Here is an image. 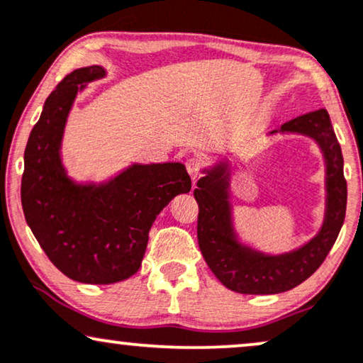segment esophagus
Masks as SVG:
<instances>
[{
	"label": "esophagus",
	"mask_w": 363,
	"mask_h": 363,
	"mask_svg": "<svg viewBox=\"0 0 363 363\" xmlns=\"http://www.w3.org/2000/svg\"><path fill=\"white\" fill-rule=\"evenodd\" d=\"M186 167H187V172H189V176H191L192 181H197V179H199V176H201L199 161H197V159H194V157L187 159Z\"/></svg>",
	"instance_id": "34e87169"
}]
</instances>
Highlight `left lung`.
Masks as SVG:
<instances>
[{
  "instance_id": "8db88e82",
  "label": "left lung",
  "mask_w": 363,
  "mask_h": 363,
  "mask_svg": "<svg viewBox=\"0 0 363 363\" xmlns=\"http://www.w3.org/2000/svg\"><path fill=\"white\" fill-rule=\"evenodd\" d=\"M311 138L320 149L325 166V209L317 234L289 252L269 254L240 238L234 219L230 182L238 159L220 157L202 167L194 197L199 204L197 239L207 265L230 291L267 296L297 287L320 267L344 225L347 182L344 157L325 109L298 116L270 131Z\"/></svg>"
}]
</instances>
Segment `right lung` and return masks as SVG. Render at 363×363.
<instances>
[{
  "label": "right lung",
  "mask_w": 363,
  "mask_h": 363,
  "mask_svg": "<svg viewBox=\"0 0 363 363\" xmlns=\"http://www.w3.org/2000/svg\"><path fill=\"white\" fill-rule=\"evenodd\" d=\"M106 76L103 66L79 67L48 96L28 139L21 181L24 217L51 262L76 282L99 286L138 272L159 212L191 191L181 162H131L101 182L69 176L62 141L72 104Z\"/></svg>",
  "instance_id": "add662e5"
}]
</instances>
